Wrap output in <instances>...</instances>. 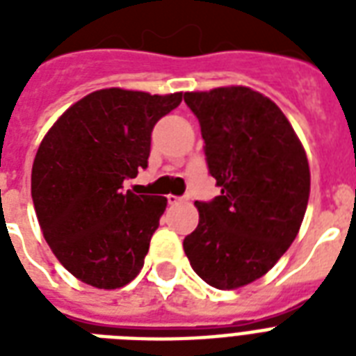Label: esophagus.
<instances>
[{
    "mask_svg": "<svg viewBox=\"0 0 356 356\" xmlns=\"http://www.w3.org/2000/svg\"><path fill=\"white\" fill-rule=\"evenodd\" d=\"M181 201H183L181 195H173V194L168 195V203H170V205H177V203H181Z\"/></svg>",
    "mask_w": 356,
    "mask_h": 356,
    "instance_id": "1",
    "label": "esophagus"
}]
</instances>
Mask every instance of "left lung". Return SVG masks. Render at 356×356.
Listing matches in <instances>:
<instances>
[{"mask_svg": "<svg viewBox=\"0 0 356 356\" xmlns=\"http://www.w3.org/2000/svg\"><path fill=\"white\" fill-rule=\"evenodd\" d=\"M184 103L200 120L209 173L222 188L212 201H195L200 223L184 253L207 284L245 286L298 236L309 161L281 108L248 86L186 92Z\"/></svg>", "mask_w": 356, "mask_h": 356, "instance_id": "obj_1", "label": "left lung"}]
</instances>
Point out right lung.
<instances>
[{
  "mask_svg": "<svg viewBox=\"0 0 356 356\" xmlns=\"http://www.w3.org/2000/svg\"><path fill=\"white\" fill-rule=\"evenodd\" d=\"M183 94L105 88L55 122L33 162L31 195L49 248L79 281L114 290L138 275L168 200L123 190L147 168L155 123Z\"/></svg>",
  "mask_w": 356,
  "mask_h": 356,
  "instance_id": "obj_1",
  "label": "right lung"
}]
</instances>
